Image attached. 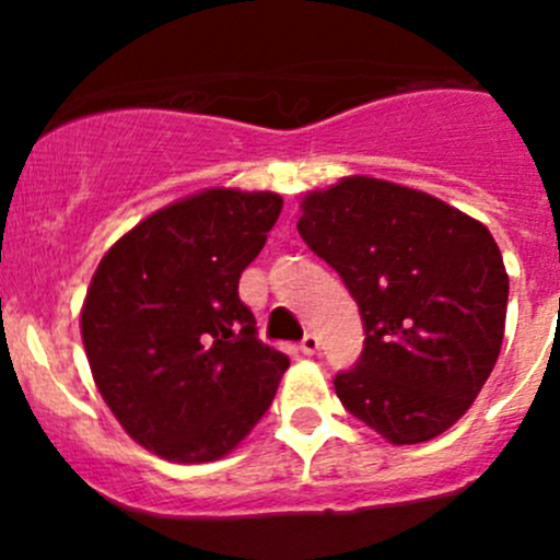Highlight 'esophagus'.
Returning <instances> with one entry per match:
<instances>
[{"mask_svg": "<svg viewBox=\"0 0 560 560\" xmlns=\"http://www.w3.org/2000/svg\"><path fill=\"white\" fill-rule=\"evenodd\" d=\"M301 352L303 354H316L319 352V338L314 336V332H306V338L301 341Z\"/></svg>", "mask_w": 560, "mask_h": 560, "instance_id": "34e87169", "label": "esophagus"}]
</instances>
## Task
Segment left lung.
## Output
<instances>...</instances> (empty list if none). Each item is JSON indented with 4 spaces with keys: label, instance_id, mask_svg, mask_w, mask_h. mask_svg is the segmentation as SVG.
<instances>
[{
    "label": "left lung",
    "instance_id": "obj_1",
    "mask_svg": "<svg viewBox=\"0 0 560 560\" xmlns=\"http://www.w3.org/2000/svg\"><path fill=\"white\" fill-rule=\"evenodd\" d=\"M298 233L343 279L363 354L332 385L389 444L439 436L468 411L504 341L510 276L482 222L444 200L352 175L301 202Z\"/></svg>",
    "mask_w": 560,
    "mask_h": 560
}]
</instances>
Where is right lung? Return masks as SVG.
I'll list each match as a JSON object with an SVG mask.
<instances>
[{
    "label": "right lung",
    "instance_id": "1",
    "mask_svg": "<svg viewBox=\"0 0 560 560\" xmlns=\"http://www.w3.org/2000/svg\"><path fill=\"white\" fill-rule=\"evenodd\" d=\"M281 206L273 191L206 189L143 219L94 273L81 312L94 382L165 460H219L273 404L290 358L259 341L238 281Z\"/></svg>",
    "mask_w": 560,
    "mask_h": 560
}]
</instances>
